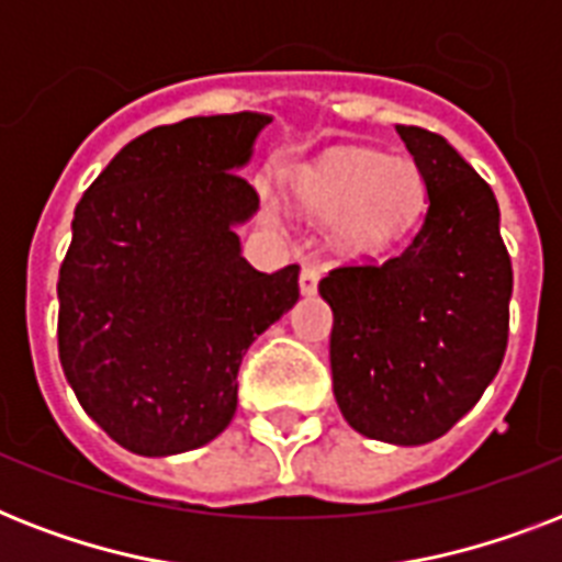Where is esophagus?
Here are the masks:
<instances>
[{
	"instance_id": "obj_1",
	"label": "esophagus",
	"mask_w": 562,
	"mask_h": 562,
	"mask_svg": "<svg viewBox=\"0 0 562 562\" xmlns=\"http://www.w3.org/2000/svg\"><path fill=\"white\" fill-rule=\"evenodd\" d=\"M321 277H324V271H321L317 265H303V271H300V291H303L306 297H312L317 291Z\"/></svg>"
}]
</instances>
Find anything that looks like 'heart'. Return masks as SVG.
Masks as SVG:
<instances>
[{
    "label": "heart",
    "instance_id": "b5f03b06",
    "mask_svg": "<svg viewBox=\"0 0 562 562\" xmlns=\"http://www.w3.org/2000/svg\"><path fill=\"white\" fill-rule=\"evenodd\" d=\"M289 183L312 215L333 218V238L356 254L400 245L426 212V178L405 157L338 151L294 171Z\"/></svg>",
    "mask_w": 562,
    "mask_h": 562
}]
</instances>
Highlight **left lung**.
I'll return each instance as SVG.
<instances>
[{
  "mask_svg": "<svg viewBox=\"0 0 562 562\" xmlns=\"http://www.w3.org/2000/svg\"><path fill=\"white\" fill-rule=\"evenodd\" d=\"M396 134L426 178L423 227L387 262L341 265L317 291L333 308L329 364L344 419L396 446L443 437L496 379L514 268L493 189L443 136Z\"/></svg>",
  "mask_w": 562,
  "mask_h": 562,
  "instance_id": "left-lung-1",
  "label": "left lung"
}]
</instances>
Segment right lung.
<instances>
[{"instance_id":"1","label":"right lung","mask_w":562,"mask_h":562,"mask_svg":"<svg viewBox=\"0 0 562 562\" xmlns=\"http://www.w3.org/2000/svg\"><path fill=\"white\" fill-rule=\"evenodd\" d=\"M265 113L136 136L75 206L57 350L81 408L127 452L180 454L229 426L247 347L300 297V268L256 271L236 236Z\"/></svg>"}]
</instances>
